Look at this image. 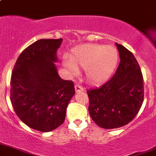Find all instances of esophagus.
I'll use <instances>...</instances> for the list:
<instances>
[{"instance_id": "1", "label": "esophagus", "mask_w": 156, "mask_h": 156, "mask_svg": "<svg viewBox=\"0 0 156 156\" xmlns=\"http://www.w3.org/2000/svg\"><path fill=\"white\" fill-rule=\"evenodd\" d=\"M75 90H76V93L84 91V88L82 86L80 85V84H76V85H75Z\"/></svg>"}]
</instances>
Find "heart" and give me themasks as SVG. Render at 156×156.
<instances>
[{"label":"heart","instance_id":"heart-1","mask_svg":"<svg viewBox=\"0 0 156 156\" xmlns=\"http://www.w3.org/2000/svg\"><path fill=\"white\" fill-rule=\"evenodd\" d=\"M118 60V52L113 47L87 44L74 48L65 60V65L73 75H76L80 69H83L89 82L100 83L111 75Z\"/></svg>","mask_w":156,"mask_h":156}]
</instances>
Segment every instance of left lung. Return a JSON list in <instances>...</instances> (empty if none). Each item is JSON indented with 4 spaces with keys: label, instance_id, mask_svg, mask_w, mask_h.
<instances>
[{
    "label": "left lung",
    "instance_id": "obj_1",
    "mask_svg": "<svg viewBox=\"0 0 156 156\" xmlns=\"http://www.w3.org/2000/svg\"><path fill=\"white\" fill-rule=\"evenodd\" d=\"M120 55L116 73L100 87L88 90V110L99 127L112 129L125 126L136 116L144 100V80L134 55L115 43Z\"/></svg>",
    "mask_w": 156,
    "mask_h": 156
}]
</instances>
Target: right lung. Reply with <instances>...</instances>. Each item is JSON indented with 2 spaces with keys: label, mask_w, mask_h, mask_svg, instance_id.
I'll list each match as a JSON object with an SVG mask.
<instances>
[{
  "label": "right lung",
  "mask_w": 156,
  "mask_h": 156,
  "mask_svg": "<svg viewBox=\"0 0 156 156\" xmlns=\"http://www.w3.org/2000/svg\"><path fill=\"white\" fill-rule=\"evenodd\" d=\"M62 42L40 39L17 59L11 78V102L18 118L29 128L48 132L60 126L75 94L73 81L58 76L54 62Z\"/></svg>",
  "instance_id": "obj_1"
}]
</instances>
